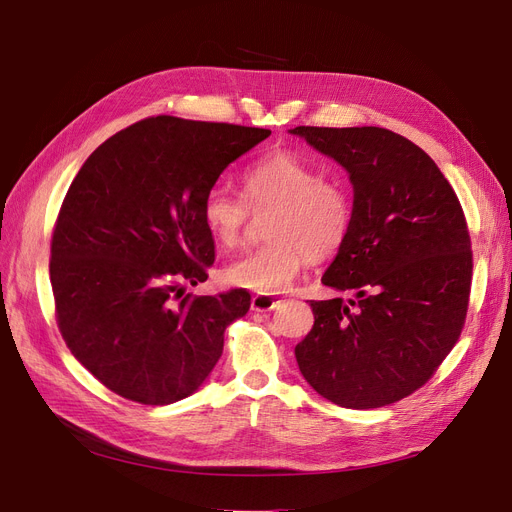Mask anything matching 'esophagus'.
Returning <instances> with one entry per match:
<instances>
[{
  "label": "esophagus",
  "mask_w": 512,
  "mask_h": 512,
  "mask_svg": "<svg viewBox=\"0 0 512 512\" xmlns=\"http://www.w3.org/2000/svg\"><path fill=\"white\" fill-rule=\"evenodd\" d=\"M280 299L273 297V294H254L252 297V309L254 312H271V309L277 307Z\"/></svg>",
  "instance_id": "1"
}]
</instances>
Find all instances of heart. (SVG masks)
Wrapping results in <instances>:
<instances>
[{
  "label": "heart",
  "instance_id": "1",
  "mask_svg": "<svg viewBox=\"0 0 512 512\" xmlns=\"http://www.w3.org/2000/svg\"><path fill=\"white\" fill-rule=\"evenodd\" d=\"M243 198L226 185H213L203 200V222L222 247L241 243L250 206L267 213L269 243L230 260L228 284L260 294L290 286L309 260L335 256L352 228V196L346 185L324 177L322 168L292 151H273L256 160L243 175Z\"/></svg>",
  "mask_w": 512,
  "mask_h": 512
}]
</instances>
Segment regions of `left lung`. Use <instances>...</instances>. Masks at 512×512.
<instances>
[{
    "mask_svg": "<svg viewBox=\"0 0 512 512\" xmlns=\"http://www.w3.org/2000/svg\"><path fill=\"white\" fill-rule=\"evenodd\" d=\"M342 164L352 228L322 284L356 299L309 301L314 327L294 348L303 378L342 408L395 404L436 374L468 314L466 215L427 153L384 128L290 130Z\"/></svg>",
    "mask_w": 512,
    "mask_h": 512,
    "instance_id": "8db88e82",
    "label": "left lung"
}]
</instances>
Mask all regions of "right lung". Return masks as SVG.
Returning <instances> with one entry per match:
<instances>
[{"label": "right lung", "mask_w": 512, "mask_h": 512, "mask_svg": "<svg viewBox=\"0 0 512 512\" xmlns=\"http://www.w3.org/2000/svg\"><path fill=\"white\" fill-rule=\"evenodd\" d=\"M269 134L158 115L117 132L81 166L53 228L49 271L61 337L106 389L166 406L211 374L250 292L185 294L215 260L203 200Z\"/></svg>", "instance_id": "right-lung-1"}]
</instances>
